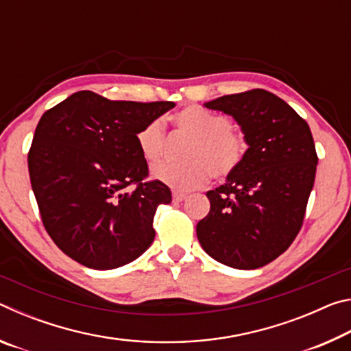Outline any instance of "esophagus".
Returning a JSON list of instances; mask_svg holds the SVG:
<instances>
[{
  "label": "esophagus",
  "instance_id": "obj_1",
  "mask_svg": "<svg viewBox=\"0 0 351 351\" xmlns=\"http://www.w3.org/2000/svg\"><path fill=\"white\" fill-rule=\"evenodd\" d=\"M187 195L182 193V192H173V201L175 203H181V201L186 199Z\"/></svg>",
  "mask_w": 351,
  "mask_h": 351
}]
</instances>
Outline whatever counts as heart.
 <instances>
[{
    "label": "heart",
    "instance_id": "1",
    "mask_svg": "<svg viewBox=\"0 0 351 351\" xmlns=\"http://www.w3.org/2000/svg\"><path fill=\"white\" fill-rule=\"evenodd\" d=\"M178 132L187 136L182 148L181 164L162 162L154 165L152 173L158 181L175 190L203 187L210 175L224 180L234 175L245 162L249 142L245 133L230 128L226 116L217 114L198 105H190L171 117ZM139 152L148 164L161 159L165 145V132L159 119L147 122L136 134Z\"/></svg>",
    "mask_w": 351,
    "mask_h": 351
}]
</instances>
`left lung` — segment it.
I'll return each instance as SVG.
<instances>
[{
  "instance_id": "8db88e82",
  "label": "left lung",
  "mask_w": 351,
  "mask_h": 351,
  "mask_svg": "<svg viewBox=\"0 0 351 351\" xmlns=\"http://www.w3.org/2000/svg\"><path fill=\"white\" fill-rule=\"evenodd\" d=\"M204 106L240 123L249 152L228 182L207 192L210 210L197 224L198 240L219 263L261 268L287 251L304 224L319 159L313 134L285 100L265 90Z\"/></svg>"
}]
</instances>
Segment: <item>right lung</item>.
Masks as SVG:
<instances>
[{"label":"right lung","mask_w":351,"mask_h":351,"mask_svg":"<svg viewBox=\"0 0 351 351\" xmlns=\"http://www.w3.org/2000/svg\"><path fill=\"white\" fill-rule=\"evenodd\" d=\"M173 106L79 91L41 116L29 176L41 223L68 257L114 269L152 245L154 212L171 203V192L148 180L136 134Z\"/></svg>","instance_id":"add662e5"}]
</instances>
